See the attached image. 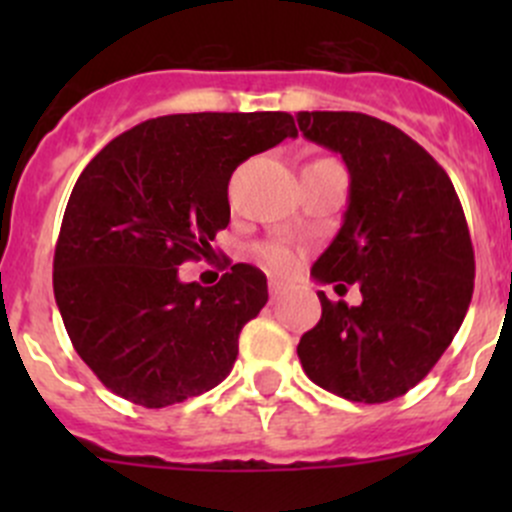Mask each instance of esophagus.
<instances>
[{
    "mask_svg": "<svg viewBox=\"0 0 512 512\" xmlns=\"http://www.w3.org/2000/svg\"><path fill=\"white\" fill-rule=\"evenodd\" d=\"M280 294H282V285H280V282L272 280L270 282V299H272V302H275V299L280 297Z\"/></svg>",
    "mask_w": 512,
    "mask_h": 512,
    "instance_id": "esophagus-1",
    "label": "esophagus"
}]
</instances>
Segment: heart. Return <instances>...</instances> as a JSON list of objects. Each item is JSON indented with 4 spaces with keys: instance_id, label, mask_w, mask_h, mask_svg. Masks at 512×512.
<instances>
[{
    "instance_id": "heart-1",
    "label": "heart",
    "mask_w": 512,
    "mask_h": 512,
    "mask_svg": "<svg viewBox=\"0 0 512 512\" xmlns=\"http://www.w3.org/2000/svg\"><path fill=\"white\" fill-rule=\"evenodd\" d=\"M260 260L265 262V267L275 275H287L294 267V255L292 250L285 245H277V242H270V245L260 247Z\"/></svg>"
}]
</instances>
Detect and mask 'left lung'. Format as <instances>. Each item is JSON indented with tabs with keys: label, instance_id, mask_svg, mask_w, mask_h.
<instances>
[{
	"label": "left lung",
	"instance_id": "1",
	"mask_svg": "<svg viewBox=\"0 0 512 512\" xmlns=\"http://www.w3.org/2000/svg\"><path fill=\"white\" fill-rule=\"evenodd\" d=\"M297 123L349 170L344 223L312 277L361 292L359 307L317 292L322 319L299 339V361L322 389L384 404L414 389L461 329L476 277L466 215L446 170L391 123L354 111H299Z\"/></svg>",
	"mask_w": 512,
	"mask_h": 512
}]
</instances>
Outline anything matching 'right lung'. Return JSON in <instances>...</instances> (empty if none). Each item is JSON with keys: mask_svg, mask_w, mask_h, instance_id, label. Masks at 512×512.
<instances>
[{"mask_svg": "<svg viewBox=\"0 0 512 512\" xmlns=\"http://www.w3.org/2000/svg\"><path fill=\"white\" fill-rule=\"evenodd\" d=\"M297 136L282 111L173 113L113 138L71 190L54 297L71 344L121 399L146 409L218 386L237 337L267 304V277L232 265L218 285L180 282L230 223L242 160Z\"/></svg>", "mask_w": 512, "mask_h": 512, "instance_id": "add662e5", "label": "right lung"}]
</instances>
